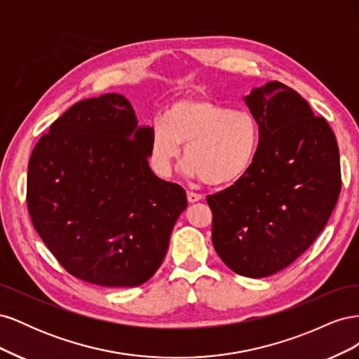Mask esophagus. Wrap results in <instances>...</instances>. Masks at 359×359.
Segmentation results:
<instances>
[{
	"label": "esophagus",
	"mask_w": 359,
	"mask_h": 359,
	"mask_svg": "<svg viewBox=\"0 0 359 359\" xmlns=\"http://www.w3.org/2000/svg\"><path fill=\"white\" fill-rule=\"evenodd\" d=\"M203 196L201 193H196V191H187V199H189V202L190 203H193V202H198V201H201Z\"/></svg>",
	"instance_id": "obj_1"
}]
</instances>
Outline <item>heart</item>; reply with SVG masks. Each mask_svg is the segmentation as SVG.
Listing matches in <instances>:
<instances>
[{
	"label": "heart",
	"mask_w": 359,
	"mask_h": 359,
	"mask_svg": "<svg viewBox=\"0 0 359 359\" xmlns=\"http://www.w3.org/2000/svg\"><path fill=\"white\" fill-rule=\"evenodd\" d=\"M259 142L260 126L250 109L181 99L169 106L165 118L151 123L148 158L158 177H169L186 145L184 173L202 177L210 186H224L243 178L253 166Z\"/></svg>",
	"instance_id": "b5f03b06"
}]
</instances>
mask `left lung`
Listing matches in <instances>:
<instances>
[{
  "label": "left lung",
  "mask_w": 359,
  "mask_h": 359,
  "mask_svg": "<svg viewBox=\"0 0 359 359\" xmlns=\"http://www.w3.org/2000/svg\"><path fill=\"white\" fill-rule=\"evenodd\" d=\"M245 104L260 126L253 166L206 196L212 245L233 273L268 277L316 240L341 190L340 154L327 119L281 82L253 88Z\"/></svg>",
  "instance_id": "obj_1"
}]
</instances>
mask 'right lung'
<instances>
[{
	"instance_id": "obj_1",
	"label": "right lung",
	"mask_w": 359,
	"mask_h": 359,
	"mask_svg": "<svg viewBox=\"0 0 359 359\" xmlns=\"http://www.w3.org/2000/svg\"><path fill=\"white\" fill-rule=\"evenodd\" d=\"M148 140L126 97L103 94L73 104L32 149L31 222L62 268L86 283H145L187 208L184 189L151 170Z\"/></svg>"
}]
</instances>
